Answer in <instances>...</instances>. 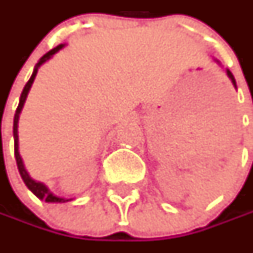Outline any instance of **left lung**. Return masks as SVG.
I'll list each match as a JSON object with an SVG mask.
<instances>
[{
  "mask_svg": "<svg viewBox=\"0 0 253 253\" xmlns=\"http://www.w3.org/2000/svg\"><path fill=\"white\" fill-rule=\"evenodd\" d=\"M227 74H228V77H229V79H231V80H232V83H234V85H235V87H237V83H235V79H234V76H232V73H231V72H229V70H227Z\"/></svg>",
  "mask_w": 253,
  "mask_h": 253,
  "instance_id": "obj_1",
  "label": "left lung"
}]
</instances>
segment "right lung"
<instances>
[{
	"instance_id": "1",
	"label": "right lung",
	"mask_w": 253,
	"mask_h": 253,
	"mask_svg": "<svg viewBox=\"0 0 253 253\" xmlns=\"http://www.w3.org/2000/svg\"><path fill=\"white\" fill-rule=\"evenodd\" d=\"M63 46L64 44H59V46H56L54 49H52V50H49L46 54H43V56L41 57V60L36 63L34 73H32V76H31V79L28 80V83L25 84L24 90H22V94H21V98H19V104H18V108H16V111H15V117H14V149H15V159H16V165H18L19 174H21V177H22V180H24V183L26 184V187L31 190L38 199L44 200L46 203H64V201H69V200L54 196L52 191H49V189L44 186L43 183H41V181H35L34 179H31V176H29V174H28V171L25 170L22 159H21L19 152H18V121H19V114H21V111H22V107H24L25 100H26V95H28V92H29V90H31V85H32V83H34L39 66H41V64H43L46 60H49V59H50L56 52H59Z\"/></svg>"
}]
</instances>
